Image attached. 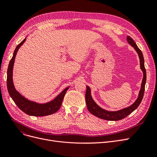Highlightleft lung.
Wrapping results in <instances>:
<instances>
[{"label":"left lung","instance_id":"1","mask_svg":"<svg viewBox=\"0 0 157 157\" xmlns=\"http://www.w3.org/2000/svg\"><path fill=\"white\" fill-rule=\"evenodd\" d=\"M127 41L132 47H134L136 51L137 52V54L139 56L140 61V67L144 73V78L142 80L141 89L139 93V96L136 101L132 104V105L127 108L121 109V110L117 111H108L103 109L100 107H99L97 104L95 103L93 100V99L91 96V90L89 86H86V95H85V98H86V103L87 108L88 111L91 113L92 115H95L97 117L107 121H120L121 119L126 117L128 115H129L130 113L138 107L140 104L141 103L142 99L144 98V94L145 91V86L146 83V70L144 65V58L143 54H142L140 49L137 47L136 42L134 41L132 38L129 36H127Z\"/></svg>","mask_w":157,"mask_h":157}]
</instances>
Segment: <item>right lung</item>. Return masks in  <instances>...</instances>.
<instances>
[{
	"label": "right lung",
	"mask_w": 157,
	"mask_h": 157,
	"mask_svg": "<svg viewBox=\"0 0 157 157\" xmlns=\"http://www.w3.org/2000/svg\"><path fill=\"white\" fill-rule=\"evenodd\" d=\"M26 39L23 40L20 44H19L14 50L12 58L9 63L8 71H7V88L8 91L10 94V97L12 98L13 101L17 105V106L20 108L22 111L27 114L28 115L35 116V117H43L52 115L58 111L61 107V103L63 101V98L66 94L67 90L69 89V87L66 88L63 90L58 96H57L54 100H52L48 103H46L43 104L37 103L36 102H33L28 100L21 95L17 92L15 88H14L12 79V72L13 67L15 58L17 54V52L20 47L24 43Z\"/></svg>",
	"instance_id": "add662e5"
}]
</instances>
